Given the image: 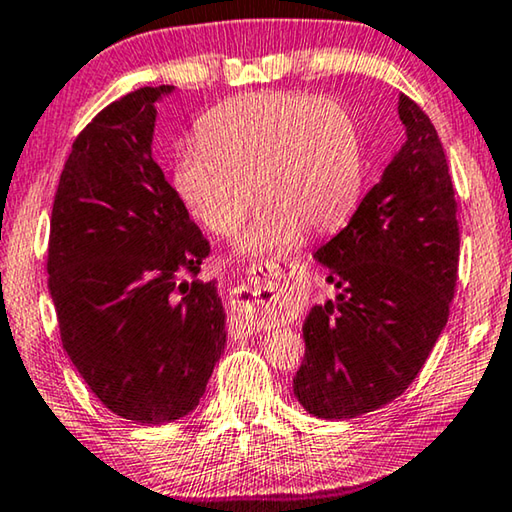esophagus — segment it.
Wrapping results in <instances>:
<instances>
[{
  "instance_id": "esophagus-1",
  "label": "esophagus",
  "mask_w": 512,
  "mask_h": 512,
  "mask_svg": "<svg viewBox=\"0 0 512 512\" xmlns=\"http://www.w3.org/2000/svg\"><path fill=\"white\" fill-rule=\"evenodd\" d=\"M296 266H250L246 285L232 289L234 314L230 316V332L234 337H248L259 328L266 312H278L294 300Z\"/></svg>"
}]
</instances>
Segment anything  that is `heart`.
<instances>
[{"mask_svg":"<svg viewBox=\"0 0 512 512\" xmlns=\"http://www.w3.org/2000/svg\"><path fill=\"white\" fill-rule=\"evenodd\" d=\"M262 202L239 241L250 257L282 255L303 232L326 234L351 216L362 186V150L351 113L335 100L262 91L214 109L200 143L175 159V189L218 237H232Z\"/></svg>","mask_w":512,"mask_h":512,"instance_id":"1","label":"heart"}]
</instances>
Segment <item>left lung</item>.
I'll return each mask as SVG.
<instances>
[{"label":"left lung","mask_w":512,"mask_h":512,"mask_svg":"<svg viewBox=\"0 0 512 512\" xmlns=\"http://www.w3.org/2000/svg\"><path fill=\"white\" fill-rule=\"evenodd\" d=\"M399 118L405 141L380 182L314 253L337 296L305 316L294 396L321 419L401 396L449 321L460 250L449 166L431 118L405 95Z\"/></svg>","instance_id":"obj_1"}]
</instances>
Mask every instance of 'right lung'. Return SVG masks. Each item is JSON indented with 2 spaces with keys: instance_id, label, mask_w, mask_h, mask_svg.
<instances>
[{
  "instance_id": "obj_1",
  "label": "right lung",
  "mask_w": 512,
  "mask_h": 512,
  "mask_svg": "<svg viewBox=\"0 0 512 512\" xmlns=\"http://www.w3.org/2000/svg\"><path fill=\"white\" fill-rule=\"evenodd\" d=\"M173 91L139 88L77 136L47 253L68 358L111 412L152 426L198 408L227 339L216 282L189 280L209 241L152 159L157 102Z\"/></svg>"
}]
</instances>
